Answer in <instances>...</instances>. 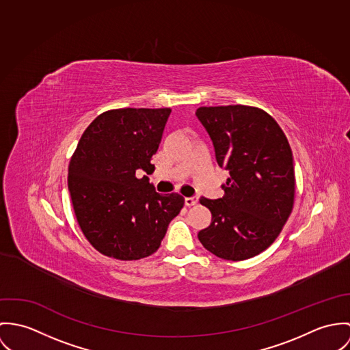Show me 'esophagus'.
<instances>
[{
    "instance_id": "34e87169",
    "label": "esophagus",
    "mask_w": 350,
    "mask_h": 350,
    "mask_svg": "<svg viewBox=\"0 0 350 350\" xmlns=\"http://www.w3.org/2000/svg\"><path fill=\"white\" fill-rule=\"evenodd\" d=\"M197 201H198L197 197H187V198H185V205H187V206H193V205L197 204Z\"/></svg>"
}]
</instances>
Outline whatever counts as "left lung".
Segmentation results:
<instances>
[{
  "instance_id": "obj_1",
  "label": "left lung",
  "mask_w": 350,
  "mask_h": 350,
  "mask_svg": "<svg viewBox=\"0 0 350 350\" xmlns=\"http://www.w3.org/2000/svg\"><path fill=\"white\" fill-rule=\"evenodd\" d=\"M216 161L228 170L217 200L200 198L212 213L201 244L226 260H245L269 248L294 205L295 176L288 141L276 120L251 106L200 107Z\"/></svg>"
}]
</instances>
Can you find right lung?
<instances>
[{"label": "right lung", "mask_w": 350, "mask_h": 350, "mask_svg": "<svg viewBox=\"0 0 350 350\" xmlns=\"http://www.w3.org/2000/svg\"><path fill=\"white\" fill-rule=\"evenodd\" d=\"M170 109H117L84 130L68 166V189L81 232L100 254L138 260L154 254L184 206L178 193H157L142 169L159 146Z\"/></svg>", "instance_id": "right-lung-1"}]
</instances>
